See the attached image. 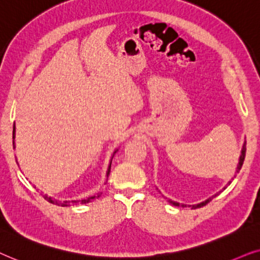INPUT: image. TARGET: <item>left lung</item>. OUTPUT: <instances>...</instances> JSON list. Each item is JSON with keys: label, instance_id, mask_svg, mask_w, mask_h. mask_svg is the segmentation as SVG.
<instances>
[{"label": "left lung", "instance_id": "left-lung-1", "mask_svg": "<svg viewBox=\"0 0 260 260\" xmlns=\"http://www.w3.org/2000/svg\"><path fill=\"white\" fill-rule=\"evenodd\" d=\"M245 154H246V141H245L244 145H243V150H241V154H240V157H239V162H238V165H237V172L240 171L241 166H243V164H244V160H245ZM216 195H217V193H215V195L212 196V197H209L208 200L203 201V202H201V203H197V205L189 206V207H191V209L201 208V207L206 206L207 203L210 202V201H212V200L214 199V197H215ZM165 199H166V197H165ZM168 201H169V202L171 203V205H174V206H176V207H186V205H183V203H178V202H176V201H172V200H169V199H168Z\"/></svg>", "mask_w": 260, "mask_h": 260}]
</instances>
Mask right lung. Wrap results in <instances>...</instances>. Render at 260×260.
<instances>
[{
	"instance_id": "1",
	"label": "right lung",
	"mask_w": 260,
	"mask_h": 260,
	"mask_svg": "<svg viewBox=\"0 0 260 260\" xmlns=\"http://www.w3.org/2000/svg\"><path fill=\"white\" fill-rule=\"evenodd\" d=\"M13 139H15V124H14V128H13ZM13 145H14V148H15V143H14V140H13ZM116 151H117V150L114 151V153H113V155H112V159H113V157H114V154L116 153ZM112 159H110V162H109V165H108V170H107V178H108L109 172H110V166H112ZM101 193H102V192H99L98 195L90 196V197H88V199L75 200V201H57L55 199H53V197L47 196V195H45L44 197H45V200H47L50 203H53V205H57V206H60V207H69V206L85 205V203L91 202V201L94 200L95 197H100V196H101Z\"/></svg>"
}]
</instances>
